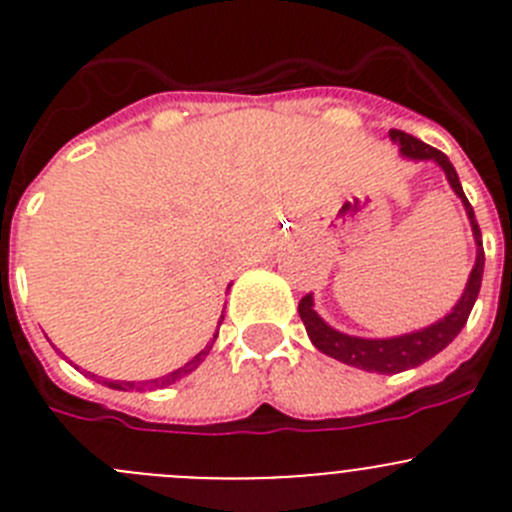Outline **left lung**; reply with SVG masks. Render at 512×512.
Wrapping results in <instances>:
<instances>
[{"label":"left lung","mask_w":512,"mask_h":512,"mask_svg":"<svg viewBox=\"0 0 512 512\" xmlns=\"http://www.w3.org/2000/svg\"><path fill=\"white\" fill-rule=\"evenodd\" d=\"M388 137L393 142H398L401 147V154L411 159H434L447 175L449 185L452 190L457 192L459 200L464 203V210L470 215L472 223V233H475V243H477V261L475 269H472L470 281H467V287H464L462 299L457 302V307L444 317V320L434 322L431 327H424L419 332H411V335H401V337H388V340H365V337H350L342 335V332L332 330L325 320H322L320 314L314 312L312 304V294H304L299 299V317H302L304 327H307L309 340L314 342V348L322 350L330 358L340 360L345 365H353V368H363L370 370V373H401V370L416 368V365L426 363L429 358L444 350L454 337L459 335L464 325H467V317H470L472 307H475V299L480 294V284H482V269H485V251H482V233L480 225L475 220V210H472L470 200L464 195L462 185H459L457 170L452 167L449 157L439 149L429 147L421 139L411 137L406 131L401 129H391L388 131Z\"/></svg>","instance_id":"8db88e82"}]
</instances>
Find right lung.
I'll return each mask as SVG.
<instances>
[{"instance_id": "right-lung-1", "label": "right lung", "mask_w": 512, "mask_h": 512, "mask_svg": "<svg viewBox=\"0 0 512 512\" xmlns=\"http://www.w3.org/2000/svg\"><path fill=\"white\" fill-rule=\"evenodd\" d=\"M220 322H223V317H220ZM215 337H218V335H215ZM210 348H213V342H210V345L205 350H200V353L195 355V358H192L190 363H185V365H182V368L172 370V373L162 375V378H154V381H142V383H134V381H103V386L116 388V391H131V388H139V391H142V388H164V386H170V383L180 381V378H185L187 373H192V370L198 368V365L205 360V355L210 353ZM93 378H96V375H93Z\"/></svg>"}]
</instances>
